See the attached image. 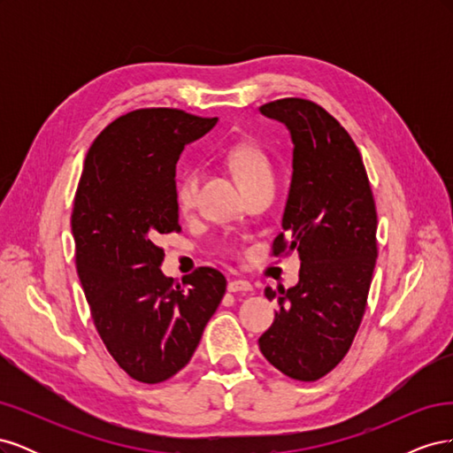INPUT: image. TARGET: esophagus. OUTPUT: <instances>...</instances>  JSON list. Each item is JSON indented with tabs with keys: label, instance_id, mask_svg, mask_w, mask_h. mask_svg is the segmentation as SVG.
<instances>
[{
	"label": "esophagus",
	"instance_id": "obj_1",
	"mask_svg": "<svg viewBox=\"0 0 453 453\" xmlns=\"http://www.w3.org/2000/svg\"><path fill=\"white\" fill-rule=\"evenodd\" d=\"M228 291L230 293H250V291H253V285L245 280H232V281H228Z\"/></svg>",
	"mask_w": 453,
	"mask_h": 453
}]
</instances>
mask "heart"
<instances>
[{"instance_id":"1","label":"heart","mask_w":453,"mask_h":453,"mask_svg":"<svg viewBox=\"0 0 453 453\" xmlns=\"http://www.w3.org/2000/svg\"><path fill=\"white\" fill-rule=\"evenodd\" d=\"M225 160L230 166V170L236 173L243 190L255 187L258 183L273 181L270 160L266 158L265 150L258 149L253 143H236L228 147L225 153ZM198 181H200V175L196 170H187L177 177L173 198H175L177 210L181 213L193 210V205L196 202V193H198Z\"/></svg>"}]
</instances>
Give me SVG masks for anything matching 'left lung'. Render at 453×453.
Here are the masks:
<instances>
[{
    "label": "left lung",
    "mask_w": 453,
    "mask_h": 453,
    "mask_svg": "<svg viewBox=\"0 0 453 453\" xmlns=\"http://www.w3.org/2000/svg\"><path fill=\"white\" fill-rule=\"evenodd\" d=\"M293 140V177L273 257L298 251L300 278L278 298L258 338L266 361L298 381H315L346 357L366 308L376 266V205L357 145L318 104L283 98L260 105Z\"/></svg>",
    "instance_id": "left-lung-1"
}]
</instances>
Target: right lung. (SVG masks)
Wrapping results in <instances>:
<instances>
[{"label":"right lung","instance_id":"add662e5","mask_svg":"<svg viewBox=\"0 0 453 453\" xmlns=\"http://www.w3.org/2000/svg\"><path fill=\"white\" fill-rule=\"evenodd\" d=\"M181 109H135L90 145L73 202L75 265L92 321L125 372L160 383L190 361L226 291L219 270L183 281L160 270L157 240L180 232L175 164L215 127Z\"/></svg>","mask_w":453,"mask_h":453}]
</instances>
